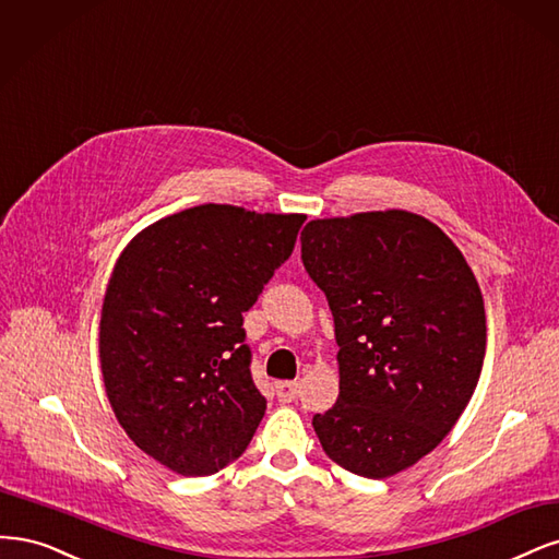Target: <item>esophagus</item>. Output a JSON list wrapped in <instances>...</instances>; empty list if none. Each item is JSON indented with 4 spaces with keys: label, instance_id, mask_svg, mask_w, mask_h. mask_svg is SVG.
I'll list each match as a JSON object with an SVG mask.
<instances>
[{
    "label": "esophagus",
    "instance_id": "obj_1",
    "mask_svg": "<svg viewBox=\"0 0 559 559\" xmlns=\"http://www.w3.org/2000/svg\"><path fill=\"white\" fill-rule=\"evenodd\" d=\"M276 394L281 402H295L297 394H299V383L297 381H281L276 383Z\"/></svg>",
    "mask_w": 559,
    "mask_h": 559
}]
</instances>
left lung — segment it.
I'll return each instance as SVG.
<instances>
[{
  "label": "left lung",
  "mask_w": 559,
  "mask_h": 559,
  "mask_svg": "<svg viewBox=\"0 0 559 559\" xmlns=\"http://www.w3.org/2000/svg\"><path fill=\"white\" fill-rule=\"evenodd\" d=\"M299 239L338 346V400L313 429L346 472L390 478L445 439L478 385V281L441 227L402 209L316 218Z\"/></svg>",
  "instance_id": "obj_1"
}]
</instances>
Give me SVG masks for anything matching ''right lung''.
Returning a JSON list of instances; mask_svg holds the SVG:
<instances>
[{
    "instance_id": "right-lung-1",
    "label": "right lung",
    "mask_w": 559,
    "mask_h": 559,
    "mask_svg": "<svg viewBox=\"0 0 559 559\" xmlns=\"http://www.w3.org/2000/svg\"><path fill=\"white\" fill-rule=\"evenodd\" d=\"M304 221L202 204L143 227L118 255L99 320L104 390L124 435L167 469L215 474L253 439L266 400L241 313Z\"/></svg>"
}]
</instances>
